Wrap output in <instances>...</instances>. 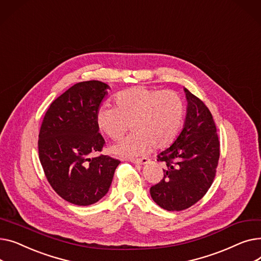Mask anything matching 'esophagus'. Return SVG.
I'll return each instance as SVG.
<instances>
[{
  "instance_id": "obj_1",
  "label": "esophagus",
  "mask_w": 261,
  "mask_h": 261,
  "mask_svg": "<svg viewBox=\"0 0 261 261\" xmlns=\"http://www.w3.org/2000/svg\"><path fill=\"white\" fill-rule=\"evenodd\" d=\"M132 163L134 164H139V165H144V164H147L149 162L148 159H136V160H131Z\"/></svg>"
}]
</instances>
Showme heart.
I'll use <instances>...</instances> for the list:
<instances>
[{
  "label": "heart",
  "instance_id": "obj_1",
  "mask_svg": "<svg viewBox=\"0 0 261 261\" xmlns=\"http://www.w3.org/2000/svg\"><path fill=\"white\" fill-rule=\"evenodd\" d=\"M114 107L102 106L96 114V125L108 138L120 140L131 128L134 133L111 148L118 156L145 155L152 146L164 148L179 134L184 105L173 91L134 87L118 93Z\"/></svg>",
  "mask_w": 261,
  "mask_h": 261
}]
</instances>
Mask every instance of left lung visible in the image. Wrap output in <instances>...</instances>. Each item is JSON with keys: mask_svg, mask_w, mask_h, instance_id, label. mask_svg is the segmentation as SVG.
Segmentation results:
<instances>
[{"mask_svg": "<svg viewBox=\"0 0 261 261\" xmlns=\"http://www.w3.org/2000/svg\"><path fill=\"white\" fill-rule=\"evenodd\" d=\"M187 113L183 130L158 161L165 163L164 176L150 188V195L162 208L180 212L193 206L212 186L216 176L220 143L208 108L184 89Z\"/></svg>", "mask_w": 261, "mask_h": 261, "instance_id": "8db88e82", "label": "left lung"}]
</instances>
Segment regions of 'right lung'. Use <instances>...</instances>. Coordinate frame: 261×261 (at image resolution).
Returning <instances> with one entry per match:
<instances>
[{"instance_id":"add662e5","label":"right lung","mask_w":261,"mask_h":261,"mask_svg":"<svg viewBox=\"0 0 261 261\" xmlns=\"http://www.w3.org/2000/svg\"><path fill=\"white\" fill-rule=\"evenodd\" d=\"M109 86L98 80L82 81L55 99L40 128L41 165L53 189L65 201L87 206L109 191L120 161L100 152L105 140L96 114Z\"/></svg>"}]
</instances>
